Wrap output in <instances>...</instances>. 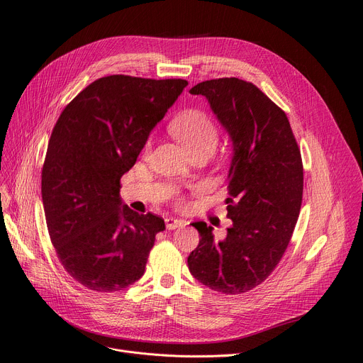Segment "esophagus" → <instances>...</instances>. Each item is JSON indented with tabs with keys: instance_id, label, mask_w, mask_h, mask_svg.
I'll use <instances>...</instances> for the list:
<instances>
[{
	"instance_id": "34e87169",
	"label": "esophagus",
	"mask_w": 363,
	"mask_h": 363,
	"mask_svg": "<svg viewBox=\"0 0 363 363\" xmlns=\"http://www.w3.org/2000/svg\"><path fill=\"white\" fill-rule=\"evenodd\" d=\"M164 222H166V228L169 231H172V230H177V228H179V226H182L184 225V222L181 220V219H177V218H166L164 219Z\"/></svg>"
}]
</instances>
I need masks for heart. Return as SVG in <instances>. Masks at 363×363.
Masks as SVG:
<instances>
[{
    "label": "heart",
    "mask_w": 363,
    "mask_h": 363,
    "mask_svg": "<svg viewBox=\"0 0 363 363\" xmlns=\"http://www.w3.org/2000/svg\"><path fill=\"white\" fill-rule=\"evenodd\" d=\"M170 132L188 150L189 155L199 151L211 155L219 140V132L213 121L197 110L179 114L170 123Z\"/></svg>",
    "instance_id": "obj_1"
}]
</instances>
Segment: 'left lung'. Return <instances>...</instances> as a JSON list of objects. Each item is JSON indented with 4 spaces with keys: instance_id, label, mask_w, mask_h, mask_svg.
<instances>
[{
    "instance_id": "obj_1",
    "label": "left lung",
    "mask_w": 363,
    "mask_h": 363,
    "mask_svg": "<svg viewBox=\"0 0 363 363\" xmlns=\"http://www.w3.org/2000/svg\"><path fill=\"white\" fill-rule=\"evenodd\" d=\"M204 95L233 141L228 174L226 237L194 222L200 234L188 256L191 275L223 294L249 291L268 278L287 250L300 213L303 163L285 114L252 82L204 81L189 89Z\"/></svg>"
}]
</instances>
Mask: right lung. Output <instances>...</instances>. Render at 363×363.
<instances>
[{
	"label": "right lung",
	"instance_id": "obj_1",
	"mask_svg": "<svg viewBox=\"0 0 363 363\" xmlns=\"http://www.w3.org/2000/svg\"><path fill=\"white\" fill-rule=\"evenodd\" d=\"M186 85L106 76L76 95L52 129L41 181L48 234L63 268L92 291L123 290L145 272L164 220L130 211L121 178Z\"/></svg>",
	"mask_w": 363,
	"mask_h": 363
}]
</instances>
